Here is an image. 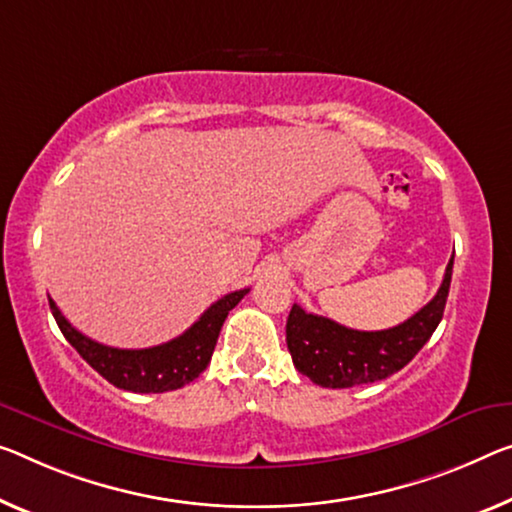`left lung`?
Here are the masks:
<instances>
[{
    "label": "left lung",
    "instance_id": "8db88e82",
    "mask_svg": "<svg viewBox=\"0 0 512 512\" xmlns=\"http://www.w3.org/2000/svg\"><path fill=\"white\" fill-rule=\"evenodd\" d=\"M453 258L437 295L400 325L382 332H359L306 313L293 304L286 322V343L297 371L325 389H348L384 380L410 364L444 316L451 288Z\"/></svg>",
    "mask_w": 512,
    "mask_h": 512
}]
</instances>
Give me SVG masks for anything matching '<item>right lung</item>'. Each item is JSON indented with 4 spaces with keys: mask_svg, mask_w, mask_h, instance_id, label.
I'll use <instances>...</instances> for the list:
<instances>
[{
    "mask_svg": "<svg viewBox=\"0 0 512 512\" xmlns=\"http://www.w3.org/2000/svg\"><path fill=\"white\" fill-rule=\"evenodd\" d=\"M247 293L249 288H242L224 295L187 332H183L178 338H171L169 343L144 350H121L102 345L93 341V338L84 336L82 332H77L61 316V311L52 300L50 309L61 334L66 336V341L107 382H112L119 389L135 393H164L185 387V384H190L206 371L226 316H229V311Z\"/></svg>",
    "mask_w": 512,
    "mask_h": 512,
    "instance_id": "obj_1",
    "label": "right lung"
}]
</instances>
